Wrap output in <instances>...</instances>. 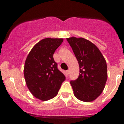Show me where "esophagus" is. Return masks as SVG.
I'll use <instances>...</instances> for the list:
<instances>
[{
  "label": "esophagus",
  "instance_id": "1",
  "mask_svg": "<svg viewBox=\"0 0 124 124\" xmlns=\"http://www.w3.org/2000/svg\"><path fill=\"white\" fill-rule=\"evenodd\" d=\"M69 73H70V71H69V70H68V71H66V74H69Z\"/></svg>",
  "mask_w": 124,
  "mask_h": 124
}]
</instances>
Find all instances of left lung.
Wrapping results in <instances>:
<instances>
[{
  "instance_id": "1",
  "label": "left lung",
  "mask_w": 124,
  "mask_h": 124,
  "mask_svg": "<svg viewBox=\"0 0 124 124\" xmlns=\"http://www.w3.org/2000/svg\"><path fill=\"white\" fill-rule=\"evenodd\" d=\"M78 61L79 75L70 82L75 97L84 102H92L99 97L107 79L104 57L93 43L84 38H66Z\"/></svg>"
}]
</instances>
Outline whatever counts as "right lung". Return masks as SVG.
Masks as SVG:
<instances>
[{
  "label": "right lung",
  "instance_id": "obj_1",
  "mask_svg": "<svg viewBox=\"0 0 124 124\" xmlns=\"http://www.w3.org/2000/svg\"><path fill=\"white\" fill-rule=\"evenodd\" d=\"M63 41V38H44L35 45L25 60L23 73L27 86L33 96L41 101L55 97L66 79L53 57Z\"/></svg>",
  "mask_w": 124,
  "mask_h": 124
}]
</instances>
